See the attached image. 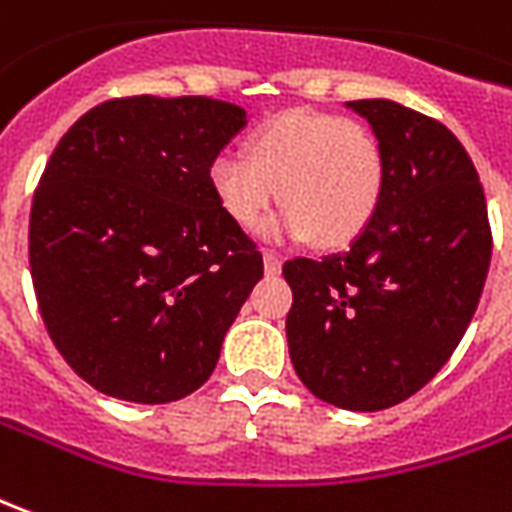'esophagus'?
<instances>
[{
  "label": "esophagus",
  "instance_id": "1",
  "mask_svg": "<svg viewBox=\"0 0 512 512\" xmlns=\"http://www.w3.org/2000/svg\"><path fill=\"white\" fill-rule=\"evenodd\" d=\"M263 266H266V274H280L282 268V260L277 252H271V249H266L263 252Z\"/></svg>",
  "mask_w": 512,
  "mask_h": 512
}]
</instances>
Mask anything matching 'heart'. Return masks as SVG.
<instances>
[{
	"label": "heart",
	"mask_w": 512,
	"mask_h": 512,
	"mask_svg": "<svg viewBox=\"0 0 512 512\" xmlns=\"http://www.w3.org/2000/svg\"><path fill=\"white\" fill-rule=\"evenodd\" d=\"M388 157L360 121L324 110H285L246 138L244 155L213 157L210 194L241 230H257L277 199L271 232L338 249L360 238L380 213Z\"/></svg>",
	"instance_id": "obj_1"
}]
</instances>
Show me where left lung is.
<instances>
[{
  "instance_id": "8db88e82",
  "label": "left lung",
  "mask_w": 512,
  "mask_h": 512,
  "mask_svg": "<svg viewBox=\"0 0 512 512\" xmlns=\"http://www.w3.org/2000/svg\"><path fill=\"white\" fill-rule=\"evenodd\" d=\"M388 157L380 213L349 252L282 266L291 363L307 391L374 413L421 391L480 305L491 224L480 177L441 121L388 99L349 102Z\"/></svg>"
}]
</instances>
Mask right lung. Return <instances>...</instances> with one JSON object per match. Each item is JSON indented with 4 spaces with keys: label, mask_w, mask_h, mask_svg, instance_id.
<instances>
[{
    "label": "right lung",
    "mask_w": 512,
    "mask_h": 512,
    "mask_svg": "<svg viewBox=\"0 0 512 512\" xmlns=\"http://www.w3.org/2000/svg\"><path fill=\"white\" fill-rule=\"evenodd\" d=\"M246 124L207 96H124L71 124L30 210V274L57 352L96 391L163 405L202 388L263 277L207 185Z\"/></svg>",
    "instance_id": "right-lung-1"
}]
</instances>
